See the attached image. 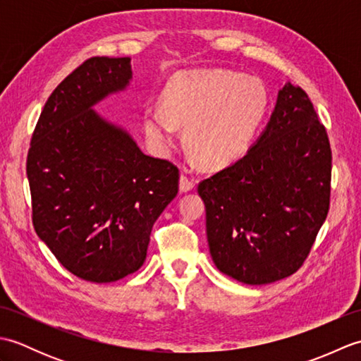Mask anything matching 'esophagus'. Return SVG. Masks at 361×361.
<instances>
[{
    "mask_svg": "<svg viewBox=\"0 0 361 361\" xmlns=\"http://www.w3.org/2000/svg\"><path fill=\"white\" fill-rule=\"evenodd\" d=\"M194 186H195V183L190 178H188V176H185V175L180 176V192L186 194V192H189V190H192Z\"/></svg>",
    "mask_w": 361,
    "mask_h": 361,
    "instance_id": "esophagus-1",
    "label": "esophagus"
}]
</instances>
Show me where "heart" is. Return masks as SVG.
<instances>
[{"label": "heart", "instance_id": "b5f03b06", "mask_svg": "<svg viewBox=\"0 0 361 361\" xmlns=\"http://www.w3.org/2000/svg\"><path fill=\"white\" fill-rule=\"evenodd\" d=\"M268 105L262 83L225 70L186 71L167 83L159 110L147 109L141 126L150 147L167 155L185 127V142L204 166L224 169L240 159Z\"/></svg>", "mask_w": 361, "mask_h": 361}]
</instances>
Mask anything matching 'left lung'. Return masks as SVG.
I'll return each mask as SVG.
<instances>
[{"label":"left lung","instance_id":"8db88e82","mask_svg":"<svg viewBox=\"0 0 361 361\" xmlns=\"http://www.w3.org/2000/svg\"><path fill=\"white\" fill-rule=\"evenodd\" d=\"M331 173L326 128L309 96L286 82L247 155L198 185L219 270L248 286L293 274L327 217Z\"/></svg>","mask_w":361,"mask_h":361}]
</instances>
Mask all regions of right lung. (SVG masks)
I'll return each mask as SVG.
<instances>
[{
    "label": "right lung",
    "instance_id": "right-lung-1",
    "mask_svg": "<svg viewBox=\"0 0 361 361\" xmlns=\"http://www.w3.org/2000/svg\"><path fill=\"white\" fill-rule=\"evenodd\" d=\"M130 62L93 57L68 75L44 104L26 164L37 235L68 271L97 283L142 267L152 226L178 192V169L94 110L128 88Z\"/></svg>",
    "mask_w": 361,
    "mask_h": 361
}]
</instances>
